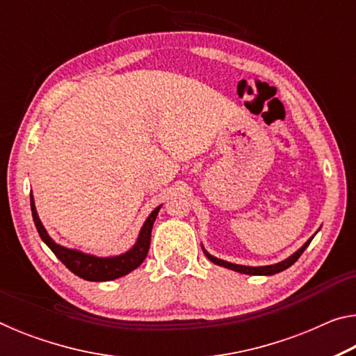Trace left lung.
Returning a JSON list of instances; mask_svg holds the SVG:
<instances>
[{
    "instance_id": "1",
    "label": "left lung",
    "mask_w": 356,
    "mask_h": 356,
    "mask_svg": "<svg viewBox=\"0 0 356 356\" xmlns=\"http://www.w3.org/2000/svg\"><path fill=\"white\" fill-rule=\"evenodd\" d=\"M311 240H312V237H311V238L308 240V242H306L303 246H301V248H300L297 252H293V254H292L291 257L286 259V261H282V262H280V264H275V265H267V267H245V265L231 264V262H226V261H221V259L213 257L212 254H209V252H207L206 250H204V254H206L213 264L221 265V267H226V268H231V270H234V272H238V273H245V275H275V273L282 272V270L289 268L292 264L297 262V259H298L301 254H303V251H305L306 248H308V245L311 243Z\"/></svg>"
}]
</instances>
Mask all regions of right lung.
I'll return each mask as SVG.
<instances>
[{
    "mask_svg": "<svg viewBox=\"0 0 356 356\" xmlns=\"http://www.w3.org/2000/svg\"><path fill=\"white\" fill-rule=\"evenodd\" d=\"M159 210L160 207H156L154 212L149 215V218L141 227V232H140V237H138L136 245L129 252L116 257H95V256L83 254V252L75 251V250H67L64 248V246L53 242L50 236L47 234L45 227L42 226L38 212H35L34 201L31 196L33 220L40 238L44 240L48 248L55 252V256L70 270L72 273H75L76 276H80V278L86 281L116 280V278H120V276L130 273L131 270H135L136 267H140L147 256L149 245H150V232H152V226L156 215H159Z\"/></svg>",
    "mask_w": 356,
    "mask_h": 356,
    "instance_id": "obj_1",
    "label": "right lung"
}]
</instances>
